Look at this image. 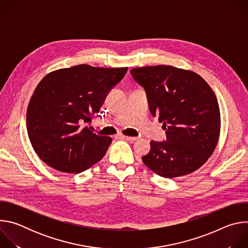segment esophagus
Returning a JSON list of instances; mask_svg holds the SVG:
<instances>
[{
	"instance_id": "obj_1",
	"label": "esophagus",
	"mask_w": 248,
	"mask_h": 248,
	"mask_svg": "<svg viewBox=\"0 0 248 248\" xmlns=\"http://www.w3.org/2000/svg\"><path fill=\"white\" fill-rule=\"evenodd\" d=\"M121 138H124V139H126L128 141H130V142H133V141H135L137 139V137H134V136H126V135H120Z\"/></svg>"
}]
</instances>
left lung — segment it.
<instances>
[{
    "label": "left lung",
    "mask_w": 248,
    "mask_h": 248,
    "mask_svg": "<svg viewBox=\"0 0 248 248\" xmlns=\"http://www.w3.org/2000/svg\"><path fill=\"white\" fill-rule=\"evenodd\" d=\"M130 74L145 89L150 112L167 133L166 141H151L143 163L167 179L198 170L213 154L220 137L214 91L196 73L171 65L135 67Z\"/></svg>",
    "instance_id": "left-lung-1"
}]
</instances>
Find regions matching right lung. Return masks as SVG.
Wrapping results in <instances>:
<instances>
[{
    "mask_svg": "<svg viewBox=\"0 0 248 248\" xmlns=\"http://www.w3.org/2000/svg\"><path fill=\"white\" fill-rule=\"evenodd\" d=\"M126 72L127 67L78 64L43 78L30 98L26 126L34 151L45 164L79 173L105 156L112 138L93 132L87 124Z\"/></svg>",
    "mask_w": 248,
    "mask_h": 248,
    "instance_id": "1",
    "label": "right lung"
}]
</instances>
